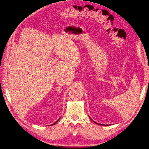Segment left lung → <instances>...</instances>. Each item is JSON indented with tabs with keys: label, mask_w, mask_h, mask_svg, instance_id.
Returning a JSON list of instances; mask_svg holds the SVG:
<instances>
[{
	"label": "left lung",
	"mask_w": 149,
	"mask_h": 149,
	"mask_svg": "<svg viewBox=\"0 0 149 149\" xmlns=\"http://www.w3.org/2000/svg\"><path fill=\"white\" fill-rule=\"evenodd\" d=\"M89 118L91 119V118H90V117H89ZM91 120H92V119H91ZM93 122H94V123H96V124H99V125H103V124H98V123H96V122H94V121H93Z\"/></svg>",
	"instance_id": "left-lung-1"
}]
</instances>
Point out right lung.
Returning a JSON list of instances; mask_svg holds the SVG:
<instances>
[{"instance_id":"obj_1","label":"right lung","mask_w":149,"mask_h":149,"mask_svg":"<svg viewBox=\"0 0 149 149\" xmlns=\"http://www.w3.org/2000/svg\"><path fill=\"white\" fill-rule=\"evenodd\" d=\"M59 119H58V120H59ZM58 120H56V121L55 122V123H53V124H52V125H54V124H56V123H57V122L58 121Z\"/></svg>"}]
</instances>
